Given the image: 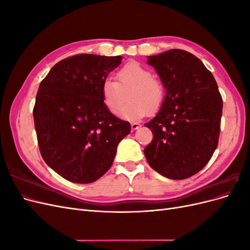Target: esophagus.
<instances>
[{
  "label": "esophagus",
  "mask_w": 250,
  "mask_h": 250,
  "mask_svg": "<svg viewBox=\"0 0 250 250\" xmlns=\"http://www.w3.org/2000/svg\"><path fill=\"white\" fill-rule=\"evenodd\" d=\"M140 127H141V124H139V123H131V129L132 130H137V129H139Z\"/></svg>",
  "instance_id": "1"
}]
</instances>
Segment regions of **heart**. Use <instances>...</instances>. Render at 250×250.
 <instances>
[{
	"mask_svg": "<svg viewBox=\"0 0 250 250\" xmlns=\"http://www.w3.org/2000/svg\"><path fill=\"white\" fill-rule=\"evenodd\" d=\"M139 62H128L116 73V82L105 80L101 86L102 102L112 115H118L125 101L129 102L120 113L128 121L140 120L161 109L165 101V86L161 80Z\"/></svg>",
	"mask_w": 250,
	"mask_h": 250,
	"instance_id": "heart-1",
	"label": "heart"
}]
</instances>
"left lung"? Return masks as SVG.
<instances>
[{
  "instance_id": "obj_1",
  "label": "left lung",
  "mask_w": 250,
  "mask_h": 250,
  "mask_svg": "<svg viewBox=\"0 0 250 250\" xmlns=\"http://www.w3.org/2000/svg\"><path fill=\"white\" fill-rule=\"evenodd\" d=\"M166 90L157 115L145 126L153 139L144 153L150 167L170 179L198 173L218 146L222 97L211 73L200 59L173 49L148 56Z\"/></svg>"
}]
</instances>
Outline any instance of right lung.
Wrapping results in <instances>:
<instances>
[{"instance_id":"right-lung-1","label":"right lung","mask_w":250,"mask_h":250,"mask_svg":"<svg viewBox=\"0 0 250 250\" xmlns=\"http://www.w3.org/2000/svg\"><path fill=\"white\" fill-rule=\"evenodd\" d=\"M121 56L77 54L60 60L41 82L33 108L41 154L64 179L90 184L111 167L131 127L102 102L101 86Z\"/></svg>"}]
</instances>
